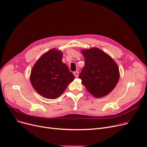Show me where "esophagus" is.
<instances>
[{
	"label": "esophagus",
	"mask_w": 147,
	"mask_h": 147,
	"mask_svg": "<svg viewBox=\"0 0 147 147\" xmlns=\"http://www.w3.org/2000/svg\"><path fill=\"white\" fill-rule=\"evenodd\" d=\"M73 74H74V75L75 76V77L76 78H78V76H79V71H74V73H73Z\"/></svg>",
	"instance_id": "34e87169"
}]
</instances>
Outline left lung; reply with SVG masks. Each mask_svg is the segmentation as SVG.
Segmentation results:
<instances>
[{
  "label": "left lung",
  "instance_id": "obj_1",
  "mask_svg": "<svg viewBox=\"0 0 147 147\" xmlns=\"http://www.w3.org/2000/svg\"><path fill=\"white\" fill-rule=\"evenodd\" d=\"M85 65L79 78L88 91L95 97L109 94L119 79L118 65L111 57L98 48L83 50Z\"/></svg>",
  "mask_w": 147,
  "mask_h": 147
}]
</instances>
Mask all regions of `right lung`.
Masks as SVG:
<instances>
[{
    "label": "right lung",
    "mask_w": 147,
    "mask_h": 147,
    "mask_svg": "<svg viewBox=\"0 0 147 147\" xmlns=\"http://www.w3.org/2000/svg\"><path fill=\"white\" fill-rule=\"evenodd\" d=\"M62 53L53 49L42 55L30 73L31 84L35 91L49 99L58 98L75 79L62 61Z\"/></svg>",
    "instance_id": "right-lung-1"
}]
</instances>
